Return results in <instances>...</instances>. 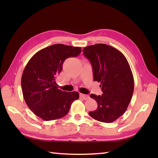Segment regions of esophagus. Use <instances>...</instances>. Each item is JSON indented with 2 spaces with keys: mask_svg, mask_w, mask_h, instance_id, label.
Segmentation results:
<instances>
[{
  "mask_svg": "<svg viewBox=\"0 0 158 158\" xmlns=\"http://www.w3.org/2000/svg\"><path fill=\"white\" fill-rule=\"evenodd\" d=\"M80 97L82 98L83 99H84V100H88V99L89 98V96L88 95L83 94H80Z\"/></svg>",
  "mask_w": 158,
  "mask_h": 158,
  "instance_id": "obj_1",
  "label": "esophagus"
}]
</instances>
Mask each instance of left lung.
<instances>
[{
	"mask_svg": "<svg viewBox=\"0 0 158 158\" xmlns=\"http://www.w3.org/2000/svg\"><path fill=\"white\" fill-rule=\"evenodd\" d=\"M93 70L94 81L100 83L102 94H92L98 108L89 115L96 120L111 123L126 112L134 92V78L126 57L106 44H96L83 49Z\"/></svg>",
	"mask_w": 158,
	"mask_h": 158,
	"instance_id": "left-lung-1",
	"label": "left lung"
}]
</instances>
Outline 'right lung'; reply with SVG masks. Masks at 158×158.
<instances>
[{
	"label": "right lung",
	"mask_w": 158,
	"mask_h": 158,
	"mask_svg": "<svg viewBox=\"0 0 158 158\" xmlns=\"http://www.w3.org/2000/svg\"><path fill=\"white\" fill-rule=\"evenodd\" d=\"M81 52L79 47L55 44L40 50L29 60L22 76V89L26 105L36 116L45 121L62 118L79 99V92L62 91L55 80L65 60Z\"/></svg>",
	"instance_id": "1"
}]
</instances>
